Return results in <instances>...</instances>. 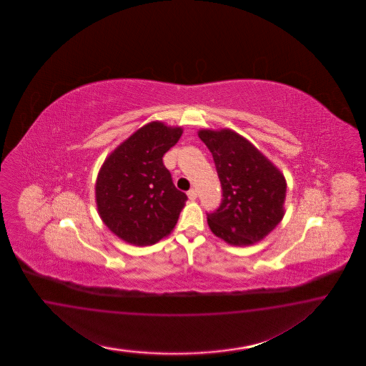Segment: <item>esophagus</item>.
<instances>
[{
    "label": "esophagus",
    "instance_id": "1",
    "mask_svg": "<svg viewBox=\"0 0 366 366\" xmlns=\"http://www.w3.org/2000/svg\"><path fill=\"white\" fill-rule=\"evenodd\" d=\"M188 197L190 201H194L197 199V190L196 189H190L188 192Z\"/></svg>",
    "mask_w": 366,
    "mask_h": 366
}]
</instances>
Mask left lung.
<instances>
[{
  "mask_svg": "<svg viewBox=\"0 0 366 366\" xmlns=\"http://www.w3.org/2000/svg\"><path fill=\"white\" fill-rule=\"evenodd\" d=\"M199 137L213 155L222 182V204L208 213L212 232L236 247L263 240L285 216L283 173L233 130L201 129Z\"/></svg>",
  "mask_w": 366,
  "mask_h": 366,
  "instance_id": "obj_1",
  "label": "left lung"
}]
</instances>
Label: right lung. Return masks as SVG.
I'll use <instances>...</instances> for the list:
<instances>
[{
	"label": "right lung",
	"mask_w": 366,
	"mask_h": 366,
	"mask_svg": "<svg viewBox=\"0 0 366 366\" xmlns=\"http://www.w3.org/2000/svg\"><path fill=\"white\" fill-rule=\"evenodd\" d=\"M182 127L153 121L123 141L100 167L95 199L102 222L126 243L144 247L167 237L187 194L178 190L162 157Z\"/></svg>",
	"instance_id": "1"
}]
</instances>
